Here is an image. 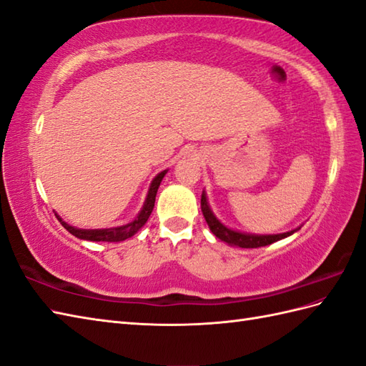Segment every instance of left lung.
I'll list each match as a JSON object with an SVG mask.
<instances>
[{"mask_svg": "<svg viewBox=\"0 0 366 366\" xmlns=\"http://www.w3.org/2000/svg\"><path fill=\"white\" fill-rule=\"evenodd\" d=\"M201 211H203L206 223H207L209 229L212 231V234L231 247L258 248V247H264V245H270V244L277 242V240H282L287 236L294 234V232L299 231L302 227L300 224V227H297V228L286 231V232H280V234H252V232H242V231L228 228L227 224H223L212 212L204 190H203V193H201Z\"/></svg>", "mask_w": 366, "mask_h": 366, "instance_id": "8db88e82", "label": "left lung"}]
</instances>
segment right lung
I'll list each match as a JSON object with an SVG mask.
<instances>
[{
    "instance_id": "add662e5",
    "label": "right lung",
    "mask_w": 366,
    "mask_h": 366,
    "mask_svg": "<svg viewBox=\"0 0 366 366\" xmlns=\"http://www.w3.org/2000/svg\"><path fill=\"white\" fill-rule=\"evenodd\" d=\"M167 173L168 169H163L152 179L149 189H147V195L144 198L142 211L137 214L134 220L126 224H121V227L102 228V229H81V228H75L72 224L64 222L56 212H54V215H56V219L61 222V224H63V227L75 237L83 239V240H91V242H121V240H126L134 234H137V232L144 227V223L147 222V219H149V215L154 209L155 195H157L159 185Z\"/></svg>"
}]
</instances>
